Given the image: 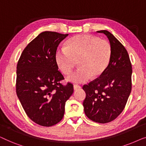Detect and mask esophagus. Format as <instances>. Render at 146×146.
<instances>
[{"label": "esophagus", "instance_id": "esophagus-1", "mask_svg": "<svg viewBox=\"0 0 146 146\" xmlns=\"http://www.w3.org/2000/svg\"><path fill=\"white\" fill-rule=\"evenodd\" d=\"M81 86L80 85H78V84H74V90H78L79 88H80Z\"/></svg>", "mask_w": 146, "mask_h": 146}]
</instances>
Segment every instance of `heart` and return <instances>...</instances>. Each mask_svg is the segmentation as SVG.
<instances>
[{
	"label": "heart",
	"mask_w": 146,
	"mask_h": 146,
	"mask_svg": "<svg viewBox=\"0 0 146 146\" xmlns=\"http://www.w3.org/2000/svg\"><path fill=\"white\" fill-rule=\"evenodd\" d=\"M111 57L110 44L90 35L72 37L66 42L65 48L58 49L55 54L56 62L64 74H70L78 62L79 68L68 77L70 81L76 83L102 75Z\"/></svg>",
	"instance_id": "heart-1"
}]
</instances>
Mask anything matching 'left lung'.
<instances>
[{
    "mask_svg": "<svg viewBox=\"0 0 146 146\" xmlns=\"http://www.w3.org/2000/svg\"><path fill=\"white\" fill-rule=\"evenodd\" d=\"M108 38L111 57L108 66L100 76L83 86V102L86 116L95 122L114 120L124 109L131 90V63L127 50L110 32L97 31Z\"/></svg>",
    "mask_w": 146,
    "mask_h": 146,
    "instance_id": "left-lung-1",
    "label": "left lung"
}]
</instances>
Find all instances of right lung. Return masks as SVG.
I'll return each mask as SVG.
<instances>
[{"mask_svg": "<svg viewBox=\"0 0 146 146\" xmlns=\"http://www.w3.org/2000/svg\"><path fill=\"white\" fill-rule=\"evenodd\" d=\"M68 35L43 32L26 46L17 63V96L29 118L42 126L62 120L74 92L72 83H60L64 78L55 58L57 47Z\"/></svg>", "mask_w": 146, "mask_h": 146, "instance_id": "right-lung-1", "label": "right lung"}]
</instances>
